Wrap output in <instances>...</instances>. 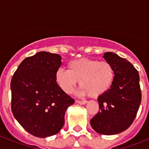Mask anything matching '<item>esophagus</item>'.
Masks as SVG:
<instances>
[{"instance_id":"obj_1","label":"esophagus","mask_w":149,"mask_h":149,"mask_svg":"<svg viewBox=\"0 0 149 149\" xmlns=\"http://www.w3.org/2000/svg\"><path fill=\"white\" fill-rule=\"evenodd\" d=\"M76 102L81 105H84V104H86L87 103V101H76Z\"/></svg>"}]
</instances>
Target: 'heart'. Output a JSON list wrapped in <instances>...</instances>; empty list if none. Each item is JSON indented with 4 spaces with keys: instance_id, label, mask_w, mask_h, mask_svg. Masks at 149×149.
Returning <instances> with one entry per match:
<instances>
[{
    "instance_id": "heart-1",
    "label": "heart",
    "mask_w": 149,
    "mask_h": 149,
    "mask_svg": "<svg viewBox=\"0 0 149 149\" xmlns=\"http://www.w3.org/2000/svg\"><path fill=\"white\" fill-rule=\"evenodd\" d=\"M115 78L113 67L107 61L81 58L68 64V70L60 68L55 79L64 93H71L79 81L81 95L97 98L110 89Z\"/></svg>"
}]
</instances>
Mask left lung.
<instances>
[{"mask_svg":"<svg viewBox=\"0 0 149 149\" xmlns=\"http://www.w3.org/2000/svg\"><path fill=\"white\" fill-rule=\"evenodd\" d=\"M104 58L113 67L115 78L107 92L99 96L98 113L90 120L95 131L113 135L128 128L136 117L141 103V90L137 70L126 59L113 52Z\"/></svg>","mask_w":149,"mask_h":149,"instance_id":"1","label":"left lung"}]
</instances>
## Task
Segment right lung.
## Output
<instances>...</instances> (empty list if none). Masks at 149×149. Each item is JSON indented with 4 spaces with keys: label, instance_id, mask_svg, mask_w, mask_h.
Here are the masks:
<instances>
[{
    "label": "right lung",
    "instance_id": "1",
    "mask_svg": "<svg viewBox=\"0 0 149 149\" xmlns=\"http://www.w3.org/2000/svg\"><path fill=\"white\" fill-rule=\"evenodd\" d=\"M61 60L56 54L38 52L24 59L12 78L13 116L27 132L37 137L57 134L63 127L67 108L74 103L55 79Z\"/></svg>",
    "mask_w": 149,
    "mask_h": 149
}]
</instances>
